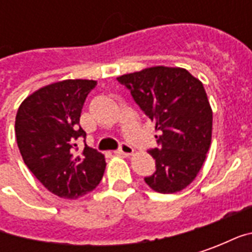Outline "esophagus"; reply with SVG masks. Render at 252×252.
<instances>
[{
  "mask_svg": "<svg viewBox=\"0 0 252 252\" xmlns=\"http://www.w3.org/2000/svg\"><path fill=\"white\" fill-rule=\"evenodd\" d=\"M133 147H131L129 144H126V143H121L120 148L116 151L117 154H120V155H126V157H129V155H132L133 154Z\"/></svg>",
  "mask_w": 252,
  "mask_h": 252,
  "instance_id": "esophagus-1",
  "label": "esophagus"
}]
</instances>
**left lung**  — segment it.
<instances>
[{
  "instance_id": "obj_1",
  "label": "left lung",
  "mask_w": 252,
  "mask_h": 252,
  "mask_svg": "<svg viewBox=\"0 0 252 252\" xmlns=\"http://www.w3.org/2000/svg\"><path fill=\"white\" fill-rule=\"evenodd\" d=\"M160 131L150 151L157 171L144 181L158 193L173 194L200 173L212 143V108L202 82L182 67L154 66L117 77Z\"/></svg>"
}]
</instances>
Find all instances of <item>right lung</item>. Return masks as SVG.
I'll use <instances>...</instances> for the list:
<instances>
[{"instance_id": "right-lung-1", "label": "right lung", "mask_w": 252, "mask_h": 252, "mask_svg": "<svg viewBox=\"0 0 252 252\" xmlns=\"http://www.w3.org/2000/svg\"><path fill=\"white\" fill-rule=\"evenodd\" d=\"M93 79H66L30 94L16 115L14 131L27 167L58 197L75 200L97 188L104 175L105 157L77 140L86 137L79 117Z\"/></svg>"}]
</instances>
